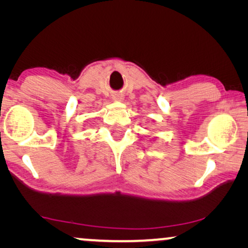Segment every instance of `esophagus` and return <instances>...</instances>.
<instances>
[{
	"label": "esophagus",
	"instance_id": "34e87169",
	"mask_svg": "<svg viewBox=\"0 0 248 248\" xmlns=\"http://www.w3.org/2000/svg\"><path fill=\"white\" fill-rule=\"evenodd\" d=\"M114 100H116V101H122V100H123V96H122V94H120V93L115 94V96H114Z\"/></svg>",
	"mask_w": 248,
	"mask_h": 248
}]
</instances>
